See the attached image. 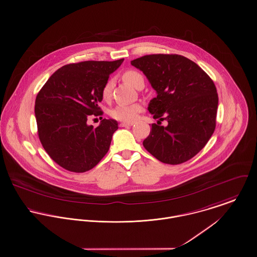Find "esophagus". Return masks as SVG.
<instances>
[{
  "label": "esophagus",
  "mask_w": 257,
  "mask_h": 257,
  "mask_svg": "<svg viewBox=\"0 0 257 257\" xmlns=\"http://www.w3.org/2000/svg\"><path fill=\"white\" fill-rule=\"evenodd\" d=\"M133 124H134V122H124V121H122V122L119 123V126L120 127H128V126H132Z\"/></svg>",
  "instance_id": "obj_1"
}]
</instances>
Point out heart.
<instances>
[{"label":"heart","mask_w":257,"mask_h":257,"mask_svg":"<svg viewBox=\"0 0 257 257\" xmlns=\"http://www.w3.org/2000/svg\"><path fill=\"white\" fill-rule=\"evenodd\" d=\"M123 79L131 84L132 86L136 88H140L141 85H144V78L143 75L140 73V71L135 70H126L122 74ZM113 88V80L109 79L103 89H102V95L105 99L109 98L111 95V91ZM143 110V106L140 103H135V104H121L117 105L115 108L111 110V116L116 118L117 120L121 121H134L137 119L140 112Z\"/></svg>","instance_id":"heart-1"}]
</instances>
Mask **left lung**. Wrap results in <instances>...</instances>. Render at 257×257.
<instances>
[{
  "label": "left lung",
  "mask_w": 257,
  "mask_h": 257,
  "mask_svg": "<svg viewBox=\"0 0 257 257\" xmlns=\"http://www.w3.org/2000/svg\"><path fill=\"white\" fill-rule=\"evenodd\" d=\"M131 64L141 70L157 96L148 111L159 122L152 123L144 148L156 159L178 165L195 156L210 140L216 126L218 94L209 75L181 55H146Z\"/></svg>",
  "instance_id": "8db88e82"
}]
</instances>
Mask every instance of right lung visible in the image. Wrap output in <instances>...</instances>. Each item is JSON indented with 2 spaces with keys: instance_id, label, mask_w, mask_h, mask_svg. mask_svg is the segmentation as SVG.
I'll use <instances>...</instances> for the list:
<instances>
[{
  "instance_id": "obj_1",
  "label": "right lung",
  "mask_w": 257,
  "mask_h": 257,
  "mask_svg": "<svg viewBox=\"0 0 257 257\" xmlns=\"http://www.w3.org/2000/svg\"><path fill=\"white\" fill-rule=\"evenodd\" d=\"M123 59L85 61L56 70L35 100L38 137L48 155L64 169L83 173L91 170L106 155L117 120L104 118L97 127L87 117L100 116L98 103L111 73Z\"/></svg>"
}]
</instances>
